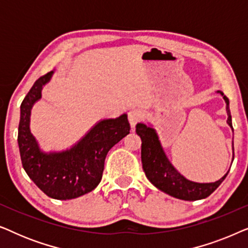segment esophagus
I'll return each instance as SVG.
<instances>
[{
  "instance_id": "34e87169",
  "label": "esophagus",
  "mask_w": 248,
  "mask_h": 248,
  "mask_svg": "<svg viewBox=\"0 0 248 248\" xmlns=\"http://www.w3.org/2000/svg\"><path fill=\"white\" fill-rule=\"evenodd\" d=\"M140 121H141L140 111L137 110V109H133V110L128 111V122H130L131 127L133 128V130H134L135 125H137Z\"/></svg>"
}]
</instances>
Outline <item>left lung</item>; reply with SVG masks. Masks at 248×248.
I'll list each match as a JSON object with an SVG mask.
<instances>
[{"label": "left lung", "mask_w": 248, "mask_h": 248, "mask_svg": "<svg viewBox=\"0 0 248 248\" xmlns=\"http://www.w3.org/2000/svg\"><path fill=\"white\" fill-rule=\"evenodd\" d=\"M221 94L226 103L227 124L232 128V115L229 109V99L223 93L218 91ZM137 134L140 135L141 145V160L142 167L145 176L158 189L172 198L184 200V201H196L208 198V196L218 188V186L223 182L229 170L221 178L213 183H196L184 177L176 169L167 155L159 140L157 131L152 124L138 123ZM233 131V130H232ZM232 160H233V142H232Z\"/></svg>", "instance_id": "obj_1"}]
</instances>
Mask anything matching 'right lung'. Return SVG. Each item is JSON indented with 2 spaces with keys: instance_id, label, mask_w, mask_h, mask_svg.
Returning <instances> with one entry per match:
<instances>
[{
  "instance_id": "1",
  "label": "right lung",
  "mask_w": 248,
  "mask_h": 248,
  "mask_svg": "<svg viewBox=\"0 0 248 248\" xmlns=\"http://www.w3.org/2000/svg\"><path fill=\"white\" fill-rule=\"evenodd\" d=\"M54 71L39 78L20 107L18 144L23 169L47 196L77 199L97 187L103 177L108 151L130 133L127 115L97 122L72 147L62 151H44L30 131L31 109L42 98L43 87Z\"/></svg>"
}]
</instances>
